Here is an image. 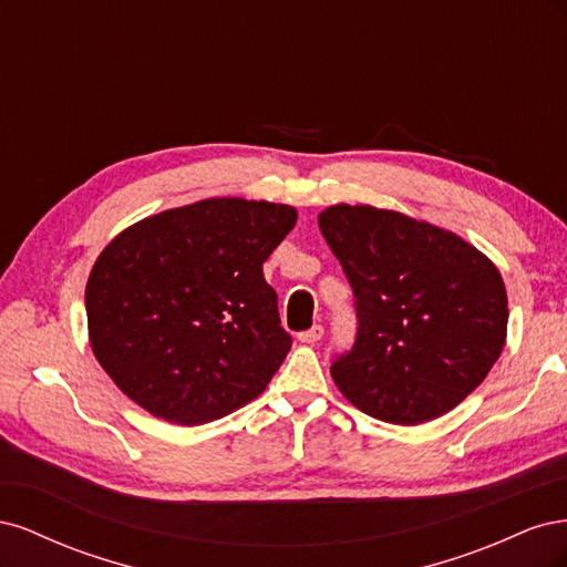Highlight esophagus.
Masks as SVG:
<instances>
[{"mask_svg":"<svg viewBox=\"0 0 567 567\" xmlns=\"http://www.w3.org/2000/svg\"><path fill=\"white\" fill-rule=\"evenodd\" d=\"M321 336H323V326L315 323L310 331H302V333H298V340H300V342H307V346H317V342L321 340Z\"/></svg>","mask_w":567,"mask_h":567,"instance_id":"34e87169","label":"esophagus"}]
</instances>
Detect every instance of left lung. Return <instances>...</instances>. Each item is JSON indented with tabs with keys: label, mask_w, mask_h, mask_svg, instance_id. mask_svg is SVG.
I'll use <instances>...</instances> for the list:
<instances>
[{
	"label": "left lung",
	"mask_w": 567,
	"mask_h": 567,
	"mask_svg": "<svg viewBox=\"0 0 567 567\" xmlns=\"http://www.w3.org/2000/svg\"><path fill=\"white\" fill-rule=\"evenodd\" d=\"M319 229L352 286L357 338L338 390L364 414L416 425L485 381L506 342L499 269L461 236L371 205H331Z\"/></svg>",
	"instance_id": "left-lung-1"
}]
</instances>
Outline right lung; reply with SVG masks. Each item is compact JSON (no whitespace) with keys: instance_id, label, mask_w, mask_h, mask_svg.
I'll return each instance as SVG.
<instances>
[{"instance_id":"add662e5","label":"right lung","mask_w":567,"mask_h":567,"mask_svg":"<svg viewBox=\"0 0 567 567\" xmlns=\"http://www.w3.org/2000/svg\"><path fill=\"white\" fill-rule=\"evenodd\" d=\"M296 219L281 203L208 198L117 234L84 290L92 350L113 383L182 425L255 400L293 342L262 265Z\"/></svg>"}]
</instances>
